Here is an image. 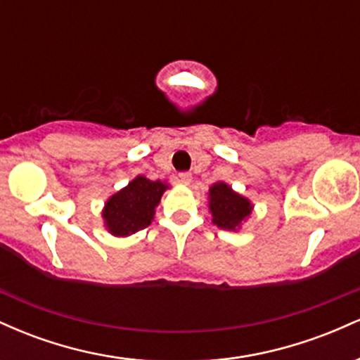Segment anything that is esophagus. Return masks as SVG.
I'll list each match as a JSON object with an SVG mask.
<instances>
[{"mask_svg":"<svg viewBox=\"0 0 360 360\" xmlns=\"http://www.w3.org/2000/svg\"><path fill=\"white\" fill-rule=\"evenodd\" d=\"M177 181H179L181 184L188 186L189 183H191V174H189V172H179V176H177Z\"/></svg>","mask_w":360,"mask_h":360,"instance_id":"esophagus-1","label":"esophagus"}]
</instances>
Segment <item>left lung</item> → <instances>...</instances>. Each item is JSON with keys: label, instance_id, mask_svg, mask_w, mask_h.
<instances>
[{"label": "left lung", "instance_id": "8db88e82", "mask_svg": "<svg viewBox=\"0 0 360 360\" xmlns=\"http://www.w3.org/2000/svg\"><path fill=\"white\" fill-rule=\"evenodd\" d=\"M208 206L212 221L223 230H238L252 213V203L242 194L235 193L229 184L218 181L210 188Z\"/></svg>", "mask_w": 360, "mask_h": 360}]
</instances>
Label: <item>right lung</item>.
I'll return each instance as SVG.
<instances>
[{"mask_svg": "<svg viewBox=\"0 0 360 360\" xmlns=\"http://www.w3.org/2000/svg\"><path fill=\"white\" fill-rule=\"evenodd\" d=\"M167 188L162 181H150L146 176H137L130 181L103 208V220L108 232L115 237H128L150 225L155 206Z\"/></svg>", "mask_w": 360, "mask_h": 360, "instance_id": "1", "label": "right lung"}]
</instances>
